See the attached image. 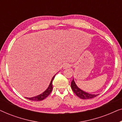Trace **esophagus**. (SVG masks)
<instances>
[{
  "instance_id": "1",
  "label": "esophagus",
  "mask_w": 122,
  "mask_h": 122,
  "mask_svg": "<svg viewBox=\"0 0 122 122\" xmlns=\"http://www.w3.org/2000/svg\"><path fill=\"white\" fill-rule=\"evenodd\" d=\"M70 66H71L69 64H66L64 65V66H63V68L64 69H67V68H69Z\"/></svg>"
}]
</instances>
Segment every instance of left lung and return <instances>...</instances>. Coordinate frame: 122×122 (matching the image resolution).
<instances>
[{
	"instance_id": "8db88e82",
	"label": "left lung",
	"mask_w": 122,
	"mask_h": 122,
	"mask_svg": "<svg viewBox=\"0 0 122 122\" xmlns=\"http://www.w3.org/2000/svg\"><path fill=\"white\" fill-rule=\"evenodd\" d=\"M71 88L72 89L73 91L74 92L75 94L78 97L83 99H91V98H93L96 97L99 94H90V93H86V92L83 91V90L78 87L76 86V83H75L74 79L73 78L72 81L71 82Z\"/></svg>"
}]
</instances>
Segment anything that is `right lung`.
Listing matches in <instances>:
<instances>
[{"mask_svg": "<svg viewBox=\"0 0 122 122\" xmlns=\"http://www.w3.org/2000/svg\"><path fill=\"white\" fill-rule=\"evenodd\" d=\"M55 76H56V75L53 76V77L52 78V79H51V83H50L49 86H48L47 89H46L44 92H43L42 93H41V94L38 95L37 96H35L31 98L25 97V98H26V99H28L31 100V101H42L43 99H44L45 98H46L50 94H51V92L53 89V81L54 79Z\"/></svg>", "mask_w": 122, "mask_h": 122, "instance_id": "obj_1", "label": "right lung"}]
</instances>
